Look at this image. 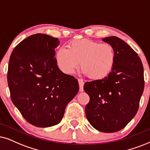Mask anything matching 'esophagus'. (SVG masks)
Masks as SVG:
<instances>
[{
    "mask_svg": "<svg viewBox=\"0 0 150 150\" xmlns=\"http://www.w3.org/2000/svg\"><path fill=\"white\" fill-rule=\"evenodd\" d=\"M78 80V83H79V91L82 92L84 91V81L83 79H77Z\"/></svg>",
    "mask_w": 150,
    "mask_h": 150,
    "instance_id": "esophagus-1",
    "label": "esophagus"
}]
</instances>
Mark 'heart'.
Returning a JSON list of instances; mask_svg holds the SVG:
<instances>
[{
	"mask_svg": "<svg viewBox=\"0 0 150 150\" xmlns=\"http://www.w3.org/2000/svg\"><path fill=\"white\" fill-rule=\"evenodd\" d=\"M56 60L59 68L64 73H73L80 62L81 69L88 77L101 79L112 71L115 53L109 43L79 39L69 43L68 49H59L56 53Z\"/></svg>",
	"mask_w": 150,
	"mask_h": 150,
	"instance_id": "obj_1",
	"label": "heart"
}]
</instances>
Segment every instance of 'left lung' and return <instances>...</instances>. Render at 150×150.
<instances>
[{
    "mask_svg": "<svg viewBox=\"0 0 150 150\" xmlns=\"http://www.w3.org/2000/svg\"><path fill=\"white\" fill-rule=\"evenodd\" d=\"M102 40L114 48L115 64L105 78L84 84L90 98L85 111L95 129L112 133L124 128L137 113L145 85L144 71L138 54L124 41L114 36Z\"/></svg>",
    "mask_w": 150,
    "mask_h": 150,
    "instance_id": "8db88e82",
    "label": "left lung"
}]
</instances>
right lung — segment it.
I'll return each instance as SVG.
<instances>
[{"label": "right lung", "mask_w": 150, "mask_h": 150, "mask_svg": "<svg viewBox=\"0 0 150 150\" xmlns=\"http://www.w3.org/2000/svg\"><path fill=\"white\" fill-rule=\"evenodd\" d=\"M59 45L57 38L36 34L18 43L9 58L11 99L24 118L38 127L59 123L79 91L77 79L59 69L54 58Z\"/></svg>", "instance_id": "obj_1"}]
</instances>
